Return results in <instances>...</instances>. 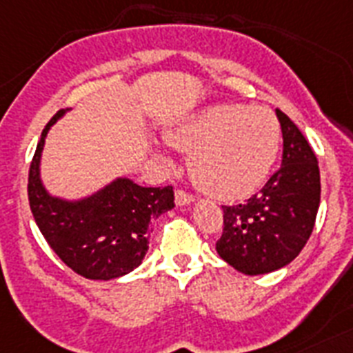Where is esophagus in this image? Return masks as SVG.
<instances>
[{
    "instance_id": "obj_1",
    "label": "esophagus",
    "mask_w": 353,
    "mask_h": 353,
    "mask_svg": "<svg viewBox=\"0 0 353 353\" xmlns=\"http://www.w3.org/2000/svg\"><path fill=\"white\" fill-rule=\"evenodd\" d=\"M194 201V196L188 194L185 190H176V205L177 206H185V205H190Z\"/></svg>"
}]
</instances>
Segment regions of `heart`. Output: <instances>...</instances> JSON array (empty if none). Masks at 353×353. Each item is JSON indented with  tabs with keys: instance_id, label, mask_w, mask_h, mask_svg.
Here are the masks:
<instances>
[{
	"instance_id": "1",
	"label": "heart",
	"mask_w": 353,
	"mask_h": 353,
	"mask_svg": "<svg viewBox=\"0 0 353 353\" xmlns=\"http://www.w3.org/2000/svg\"><path fill=\"white\" fill-rule=\"evenodd\" d=\"M190 156L192 179L219 199H243L266 181L281 150V127L263 107L214 105L167 134Z\"/></svg>"
}]
</instances>
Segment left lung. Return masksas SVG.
<instances>
[{
  "mask_svg": "<svg viewBox=\"0 0 353 353\" xmlns=\"http://www.w3.org/2000/svg\"><path fill=\"white\" fill-rule=\"evenodd\" d=\"M281 168L243 205L223 206V236L216 250L237 272L261 276L296 259L310 239L321 201L317 157L285 112Z\"/></svg>",
  "mask_w": 353,
  "mask_h": 353,
  "instance_id": "1",
  "label": "left lung"
}]
</instances>
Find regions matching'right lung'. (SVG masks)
Here are the masks:
<instances>
[{"label":"right lung","mask_w":353,"mask_h":353,"mask_svg":"<svg viewBox=\"0 0 353 353\" xmlns=\"http://www.w3.org/2000/svg\"><path fill=\"white\" fill-rule=\"evenodd\" d=\"M59 110L41 132L28 172V203L57 257L76 274L96 281L127 276L141 265L148 252L150 221L174 208V188L139 186L117 177L101 190L81 199L48 194L41 181V154Z\"/></svg>","instance_id":"right-lung-1"}]
</instances>
